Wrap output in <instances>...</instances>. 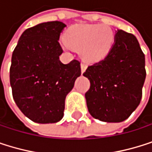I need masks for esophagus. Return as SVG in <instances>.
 Instances as JSON below:
<instances>
[{
	"label": "esophagus",
	"mask_w": 152,
	"mask_h": 152,
	"mask_svg": "<svg viewBox=\"0 0 152 152\" xmlns=\"http://www.w3.org/2000/svg\"><path fill=\"white\" fill-rule=\"evenodd\" d=\"M86 68H87V64L82 63V64H81V71H82V73H84V72L86 70Z\"/></svg>",
	"instance_id": "esophagus-1"
}]
</instances>
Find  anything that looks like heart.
<instances>
[{
	"instance_id": "b5f03b06",
	"label": "heart",
	"mask_w": 152,
	"mask_h": 152,
	"mask_svg": "<svg viewBox=\"0 0 152 152\" xmlns=\"http://www.w3.org/2000/svg\"><path fill=\"white\" fill-rule=\"evenodd\" d=\"M114 42V34L102 25H77L66 33L65 46L80 50L85 60L95 62L104 58Z\"/></svg>"
}]
</instances>
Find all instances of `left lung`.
Returning a JSON list of instances; mask_svg holds the SVG:
<instances>
[{
  "instance_id": "left-lung-1",
  "label": "left lung",
  "mask_w": 152,
  "mask_h": 152,
  "mask_svg": "<svg viewBox=\"0 0 152 152\" xmlns=\"http://www.w3.org/2000/svg\"><path fill=\"white\" fill-rule=\"evenodd\" d=\"M83 75L91 84L86 100L92 117L108 123L128 118L140 104L146 77L145 57L136 37L118 29L109 54Z\"/></svg>"
}]
</instances>
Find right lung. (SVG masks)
Instances as JSON below:
<instances>
[{"label":"right lung","mask_w":152,"mask_h":152,"mask_svg":"<svg viewBox=\"0 0 152 152\" xmlns=\"http://www.w3.org/2000/svg\"><path fill=\"white\" fill-rule=\"evenodd\" d=\"M66 25L60 21L38 24L23 32L12 53L10 82L13 99L29 119L39 124L58 122L65 100L81 75L80 62L63 64L58 42Z\"/></svg>","instance_id":"obj_1"}]
</instances>
